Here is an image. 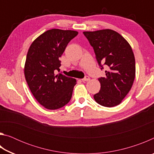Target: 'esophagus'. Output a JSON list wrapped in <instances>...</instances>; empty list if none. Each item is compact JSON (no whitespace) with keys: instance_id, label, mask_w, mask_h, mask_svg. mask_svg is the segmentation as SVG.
I'll list each match as a JSON object with an SVG mask.
<instances>
[{"instance_id":"esophagus-1","label":"esophagus","mask_w":154,"mask_h":154,"mask_svg":"<svg viewBox=\"0 0 154 154\" xmlns=\"http://www.w3.org/2000/svg\"><path fill=\"white\" fill-rule=\"evenodd\" d=\"M90 79V77L89 76H85L83 79H82V80L83 81V82H88V81H89Z\"/></svg>"}]
</instances>
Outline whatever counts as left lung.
Instances as JSON below:
<instances>
[{"instance_id": "1", "label": "left lung", "mask_w": 154, "mask_h": 154, "mask_svg": "<svg viewBox=\"0 0 154 154\" xmlns=\"http://www.w3.org/2000/svg\"><path fill=\"white\" fill-rule=\"evenodd\" d=\"M98 64L108 70L105 77L98 79L99 92L94 95L99 105L112 107L119 105L133 84L136 68L134 53L128 42L118 32L111 29L85 31Z\"/></svg>"}]
</instances>
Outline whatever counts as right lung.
Listing matches in <instances>:
<instances>
[{
    "label": "right lung",
    "mask_w": 154,
    "mask_h": 154,
    "mask_svg": "<svg viewBox=\"0 0 154 154\" xmlns=\"http://www.w3.org/2000/svg\"><path fill=\"white\" fill-rule=\"evenodd\" d=\"M77 35L75 30H47L33 41L28 49L25 79L34 97L46 109L61 108L72 97L76 79L55 73L61 65L59 58L70 41Z\"/></svg>",
    "instance_id": "obj_1"
}]
</instances>
